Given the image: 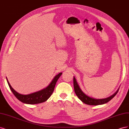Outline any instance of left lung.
<instances>
[{
	"label": "left lung",
	"instance_id": "1",
	"mask_svg": "<svg viewBox=\"0 0 129 129\" xmlns=\"http://www.w3.org/2000/svg\"><path fill=\"white\" fill-rule=\"evenodd\" d=\"M73 81H74V91H75V92L76 93V96L78 97V98H79L83 103L86 104L91 105H101V104H104L105 103L108 102L109 101H110L112 98H114V97L115 96V95L117 93L119 89V88L117 90L114 94L107 97V98L97 99L92 98L91 97L89 96L87 94H85V93L82 90L79 86V84L77 83L75 76H74Z\"/></svg>",
	"mask_w": 129,
	"mask_h": 129
}]
</instances>
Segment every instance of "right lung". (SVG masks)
Listing matches in <instances>:
<instances>
[{"mask_svg": "<svg viewBox=\"0 0 129 129\" xmlns=\"http://www.w3.org/2000/svg\"><path fill=\"white\" fill-rule=\"evenodd\" d=\"M62 73H60L57 75L54 76L53 79L51 81V82L45 88L41 90L30 93V94L28 95L21 94V93H19V92L15 91L10 85L7 77L6 80L11 90L13 92L14 95L19 101L25 104H36L44 102L49 98L50 96L52 95V93L54 91V88H55L56 82L57 81L58 78L62 75Z\"/></svg>", "mask_w": 129, "mask_h": 129, "instance_id": "1", "label": "right lung"}]
</instances>
